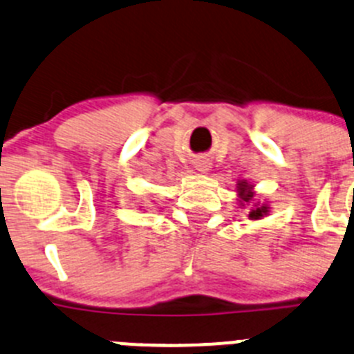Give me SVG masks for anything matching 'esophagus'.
Listing matches in <instances>:
<instances>
[{"mask_svg":"<svg viewBox=\"0 0 354 354\" xmlns=\"http://www.w3.org/2000/svg\"><path fill=\"white\" fill-rule=\"evenodd\" d=\"M195 167H197L198 171H202V173H207L211 166H209L207 160H197V162H195Z\"/></svg>","mask_w":354,"mask_h":354,"instance_id":"34e87169","label":"esophagus"}]
</instances>
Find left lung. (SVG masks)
Returning a JSON list of instances; mask_svg holds the SVG:
<instances>
[{"instance_id":"left-lung-1","label":"left lung","mask_w":354,"mask_h":354,"mask_svg":"<svg viewBox=\"0 0 354 354\" xmlns=\"http://www.w3.org/2000/svg\"><path fill=\"white\" fill-rule=\"evenodd\" d=\"M239 190H240V194H242L243 201L249 202L250 197H252V194H250V192H249V194H243V192H247V185H245V183H240ZM264 212H266V207H256L252 212H250L249 216H250V218H252V219H257V218H261V216H263Z\"/></svg>"}]
</instances>
